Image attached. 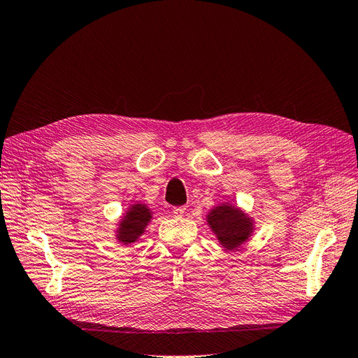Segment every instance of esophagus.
I'll use <instances>...</instances> for the list:
<instances>
[{"label": "esophagus", "instance_id": "obj_1", "mask_svg": "<svg viewBox=\"0 0 358 358\" xmlns=\"http://www.w3.org/2000/svg\"><path fill=\"white\" fill-rule=\"evenodd\" d=\"M185 213V206H178V208H173V216H176V218H180Z\"/></svg>", "mask_w": 358, "mask_h": 358}]
</instances>
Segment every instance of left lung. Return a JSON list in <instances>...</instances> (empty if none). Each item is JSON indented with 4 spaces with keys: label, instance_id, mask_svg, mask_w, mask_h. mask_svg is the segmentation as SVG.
<instances>
[{
    "label": "left lung",
    "instance_id": "obj_1",
    "mask_svg": "<svg viewBox=\"0 0 358 358\" xmlns=\"http://www.w3.org/2000/svg\"><path fill=\"white\" fill-rule=\"evenodd\" d=\"M208 224L225 249L239 248L252 234L251 218L229 203L216 206L208 215Z\"/></svg>",
    "mask_w": 358,
    "mask_h": 358
}]
</instances>
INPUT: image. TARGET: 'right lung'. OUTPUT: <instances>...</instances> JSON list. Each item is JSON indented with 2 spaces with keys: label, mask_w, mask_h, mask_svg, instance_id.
Returning <instances> with one entry per match:
<instances>
[{
  "label": "right lung",
  "mask_w": 358,
  "mask_h": 358,
  "mask_svg": "<svg viewBox=\"0 0 358 358\" xmlns=\"http://www.w3.org/2000/svg\"><path fill=\"white\" fill-rule=\"evenodd\" d=\"M150 218H152V212L148 209L146 204H133L119 224L116 233L117 241L124 245L136 242L143 234Z\"/></svg>",
  "instance_id": "right-lung-1"
}]
</instances>
